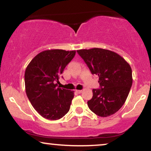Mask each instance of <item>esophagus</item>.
I'll return each instance as SVG.
<instances>
[{
  "instance_id": "obj_1",
  "label": "esophagus",
  "mask_w": 151,
  "mask_h": 151,
  "mask_svg": "<svg viewBox=\"0 0 151 151\" xmlns=\"http://www.w3.org/2000/svg\"><path fill=\"white\" fill-rule=\"evenodd\" d=\"M76 91L78 93H81L82 92V90H76Z\"/></svg>"
}]
</instances>
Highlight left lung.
<instances>
[{"mask_svg":"<svg viewBox=\"0 0 151 151\" xmlns=\"http://www.w3.org/2000/svg\"><path fill=\"white\" fill-rule=\"evenodd\" d=\"M77 52L91 73L99 76L100 88L93 89L88 108L100 117L114 114L129 96L133 83L131 66L119 54L107 49H80Z\"/></svg>","mask_w":151,"mask_h":151,"instance_id":"left-lung-1","label":"left lung"}]
</instances>
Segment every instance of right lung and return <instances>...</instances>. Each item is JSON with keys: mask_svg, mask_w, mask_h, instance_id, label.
I'll return each instance as SVG.
<instances>
[{"mask_svg": "<svg viewBox=\"0 0 151 151\" xmlns=\"http://www.w3.org/2000/svg\"><path fill=\"white\" fill-rule=\"evenodd\" d=\"M75 55L76 51L46 50L36 55L27 67V96L35 110L45 118L56 120L69 112L74 93L58 87L55 82Z\"/></svg>", "mask_w": 151, "mask_h": 151, "instance_id": "right-lung-1", "label": "right lung"}]
</instances>
